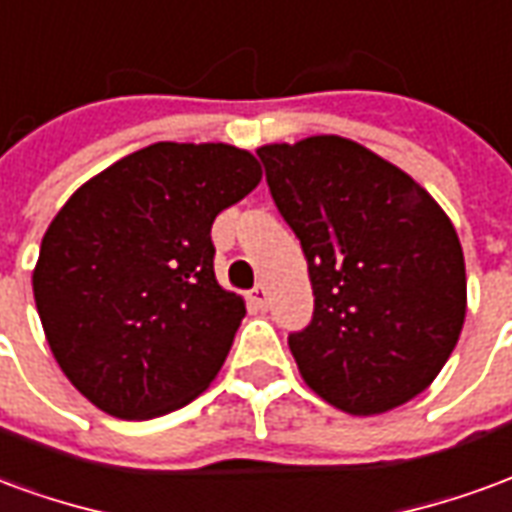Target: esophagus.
Returning a JSON list of instances; mask_svg holds the SVG:
<instances>
[{
	"label": "esophagus",
	"instance_id": "1",
	"mask_svg": "<svg viewBox=\"0 0 512 512\" xmlns=\"http://www.w3.org/2000/svg\"><path fill=\"white\" fill-rule=\"evenodd\" d=\"M249 301H252V307L255 310H266L268 307V288L260 282V285H255V290L249 293Z\"/></svg>",
	"mask_w": 512,
	"mask_h": 512
}]
</instances>
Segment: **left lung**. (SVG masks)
<instances>
[{
	"mask_svg": "<svg viewBox=\"0 0 512 512\" xmlns=\"http://www.w3.org/2000/svg\"><path fill=\"white\" fill-rule=\"evenodd\" d=\"M257 156L315 293L310 326L288 337L301 378L354 417L425 392L466 318L450 216L403 169L343 136L263 145Z\"/></svg>",
	"mask_w": 512,
	"mask_h": 512,
	"instance_id": "8db88e82",
	"label": "left lung"
}]
</instances>
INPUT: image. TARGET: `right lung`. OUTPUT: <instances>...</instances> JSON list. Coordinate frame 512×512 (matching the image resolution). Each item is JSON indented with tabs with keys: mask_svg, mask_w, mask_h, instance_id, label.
I'll use <instances>...</instances> for the list:
<instances>
[{
	"mask_svg": "<svg viewBox=\"0 0 512 512\" xmlns=\"http://www.w3.org/2000/svg\"><path fill=\"white\" fill-rule=\"evenodd\" d=\"M263 178L249 150L156 142L73 191L40 244L32 290L62 373L117 419L202 395L244 299L213 274V219Z\"/></svg>",
	"mask_w": 512,
	"mask_h": 512,
	"instance_id": "1",
	"label": "right lung"
}]
</instances>
